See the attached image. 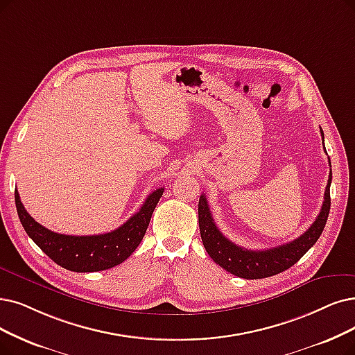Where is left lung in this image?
Returning a JSON list of instances; mask_svg holds the SVG:
<instances>
[{"label":"left lung","instance_id":"8db88e82","mask_svg":"<svg viewBox=\"0 0 355 355\" xmlns=\"http://www.w3.org/2000/svg\"><path fill=\"white\" fill-rule=\"evenodd\" d=\"M323 138V131L320 128ZM331 166V160H329ZM331 182L332 172L329 173L328 185L324 189V201L315 223L293 242L281 245L266 250H249L230 242L212 220L211 211L205 195H201L198 204V221L205 250L217 265L224 268L227 272L245 279H259L277 275L286 271L295 262H299L303 254L313 246L320 237L326 220L331 209Z\"/></svg>","mask_w":355,"mask_h":355}]
</instances>
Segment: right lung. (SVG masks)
Segmentation results:
<instances>
[{
	"instance_id": "obj_1",
	"label": "right lung",
	"mask_w": 355,
	"mask_h": 355,
	"mask_svg": "<svg viewBox=\"0 0 355 355\" xmlns=\"http://www.w3.org/2000/svg\"><path fill=\"white\" fill-rule=\"evenodd\" d=\"M163 192L164 188L151 192L137 214L118 227L116 230L94 236L53 233L31 217L20 201L17 191L14 192V198H16L19 218L27 236L55 263L74 272H96L116 266L131 257V253L138 248L147 232L153 211L159 204Z\"/></svg>"
}]
</instances>
